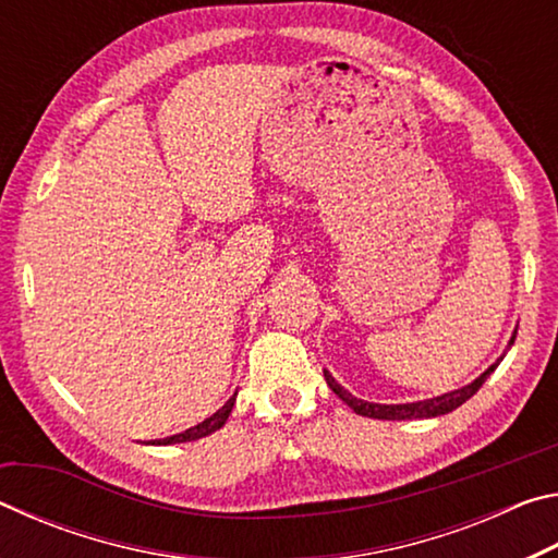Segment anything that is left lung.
Wrapping results in <instances>:
<instances>
[{
	"instance_id": "left-lung-1",
	"label": "left lung",
	"mask_w": 558,
	"mask_h": 558,
	"mask_svg": "<svg viewBox=\"0 0 558 558\" xmlns=\"http://www.w3.org/2000/svg\"><path fill=\"white\" fill-rule=\"evenodd\" d=\"M514 337H517V329H514ZM514 337H512V342H514ZM499 362H502V356H499L483 376H477L475 381L462 386V389H458V391L442 393V396H436V399H428V401H415V403H391V405L389 403H369V401H362L349 391H344L342 386L332 379V374L329 372H325V379H327L329 389H332L339 399H342L349 409L359 415H366V418H381V421H411V418H433V415L456 411L458 405H462L470 399V396H475L480 391V386L487 381V376L497 369Z\"/></svg>"
}]
</instances>
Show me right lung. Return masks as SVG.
Returning <instances> with one entry per match:
<instances>
[{"label":"right lung","mask_w":558,"mask_h":558,"mask_svg":"<svg viewBox=\"0 0 558 558\" xmlns=\"http://www.w3.org/2000/svg\"><path fill=\"white\" fill-rule=\"evenodd\" d=\"M233 401H235V396H231V399L226 401L219 411H216L214 415H209V418H206V421H202L199 426L189 428V430H184V433H177V436L159 438V440H149V442H153V446H169V442H186V440H199V438H204V436H209V433L219 430V428L223 426V423L229 421V413H231V409H233Z\"/></svg>","instance_id":"1"}]
</instances>
